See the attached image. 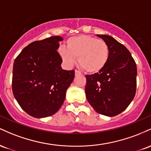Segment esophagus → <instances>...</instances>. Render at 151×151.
<instances>
[{
    "instance_id": "esophagus-1",
    "label": "esophagus",
    "mask_w": 151,
    "mask_h": 151,
    "mask_svg": "<svg viewBox=\"0 0 151 151\" xmlns=\"http://www.w3.org/2000/svg\"><path fill=\"white\" fill-rule=\"evenodd\" d=\"M75 72V76H77V75H79V74H81V72L78 70H75V72Z\"/></svg>"
}]
</instances>
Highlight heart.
I'll use <instances>...</instances> for the list:
<instances>
[{
  "label": "heart",
  "instance_id": "b5f03b06",
  "mask_svg": "<svg viewBox=\"0 0 151 151\" xmlns=\"http://www.w3.org/2000/svg\"><path fill=\"white\" fill-rule=\"evenodd\" d=\"M58 54L67 67H72L77 62L78 57L79 65L84 70L95 73L101 70L107 64L110 50L103 40L79 35L69 38L67 47H60Z\"/></svg>",
  "mask_w": 151,
  "mask_h": 151
}]
</instances>
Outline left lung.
Listing matches in <instances>:
<instances>
[{
    "label": "left lung",
    "instance_id": "1",
    "mask_svg": "<svg viewBox=\"0 0 151 151\" xmlns=\"http://www.w3.org/2000/svg\"><path fill=\"white\" fill-rule=\"evenodd\" d=\"M96 35L108 44L110 56L101 70L86 75V96L97 113L114 116L124 111L134 98L136 64L129 50L114 37Z\"/></svg>",
    "mask_w": 151,
    "mask_h": 151
}]
</instances>
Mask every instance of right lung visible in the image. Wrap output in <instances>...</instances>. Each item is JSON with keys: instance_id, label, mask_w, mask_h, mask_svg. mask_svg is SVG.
<instances>
[{"instance_id": "1", "label": "right lung", "mask_w": 151, "mask_h": 151, "mask_svg": "<svg viewBox=\"0 0 151 151\" xmlns=\"http://www.w3.org/2000/svg\"><path fill=\"white\" fill-rule=\"evenodd\" d=\"M60 36L35 41L22 50L13 64L12 89L20 107L31 116L56 113L65 99L74 70L62 69L58 52Z\"/></svg>"}]
</instances>
